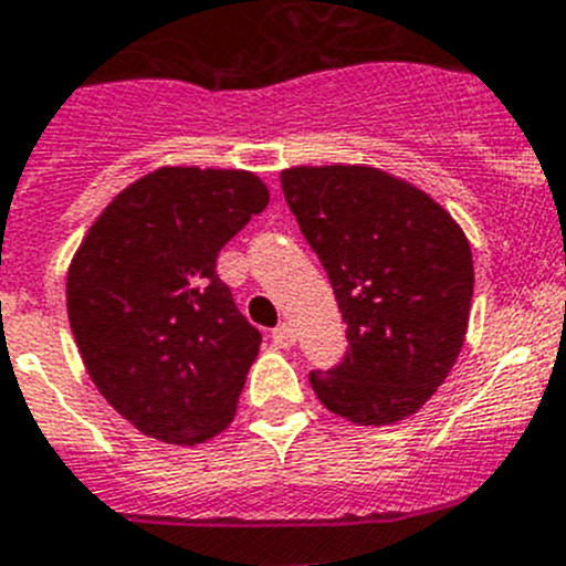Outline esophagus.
Segmentation results:
<instances>
[{"label": "esophagus", "mask_w": 566, "mask_h": 566, "mask_svg": "<svg viewBox=\"0 0 566 566\" xmlns=\"http://www.w3.org/2000/svg\"><path fill=\"white\" fill-rule=\"evenodd\" d=\"M271 337L279 348H290V345H295V328L290 326V323H282V326L273 328Z\"/></svg>", "instance_id": "obj_1"}]
</instances>
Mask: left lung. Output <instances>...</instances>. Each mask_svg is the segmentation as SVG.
I'll return each instance as SVG.
<instances>
[{
    "label": "left lung",
    "mask_w": 566,
    "mask_h": 566,
    "mask_svg": "<svg viewBox=\"0 0 566 566\" xmlns=\"http://www.w3.org/2000/svg\"><path fill=\"white\" fill-rule=\"evenodd\" d=\"M282 190L337 295L348 350L310 373L321 403L356 426L415 415L464 345L473 254L429 193L370 166H295Z\"/></svg>",
    "instance_id": "left-lung-1"
}]
</instances>
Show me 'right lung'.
Returning <instances> with one entry per match:
<instances>
[{
  "mask_svg": "<svg viewBox=\"0 0 566 566\" xmlns=\"http://www.w3.org/2000/svg\"><path fill=\"white\" fill-rule=\"evenodd\" d=\"M271 201L251 171L166 166L120 190L65 282L98 392L140 434L199 446L232 422L262 334L218 279V251Z\"/></svg>",
  "mask_w": 566,
  "mask_h": 566,
  "instance_id": "right-lung-1",
  "label": "right lung"
}]
</instances>
